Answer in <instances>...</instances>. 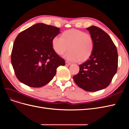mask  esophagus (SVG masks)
Returning <instances> with one entry per match:
<instances>
[{
  "instance_id": "1",
  "label": "esophagus",
  "mask_w": 129,
  "mask_h": 129,
  "mask_svg": "<svg viewBox=\"0 0 129 129\" xmlns=\"http://www.w3.org/2000/svg\"><path fill=\"white\" fill-rule=\"evenodd\" d=\"M65 63H66V65H71V63H70V62H68V61H66Z\"/></svg>"
}]
</instances>
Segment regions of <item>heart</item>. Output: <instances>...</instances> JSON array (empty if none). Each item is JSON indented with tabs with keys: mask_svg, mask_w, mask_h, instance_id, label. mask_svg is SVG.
Segmentation results:
<instances>
[{
	"mask_svg": "<svg viewBox=\"0 0 129 129\" xmlns=\"http://www.w3.org/2000/svg\"><path fill=\"white\" fill-rule=\"evenodd\" d=\"M53 50L58 55L63 54L68 49L69 51L64 55L70 61L82 63L91 56L93 49V40L89 34L76 29L64 31L62 38L54 37L52 40Z\"/></svg>",
	"mask_w": 129,
	"mask_h": 129,
	"instance_id": "heart-1",
	"label": "heart"
}]
</instances>
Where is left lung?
<instances>
[{
  "instance_id": "obj_1",
  "label": "left lung",
  "mask_w": 129,
  "mask_h": 129,
  "mask_svg": "<svg viewBox=\"0 0 129 129\" xmlns=\"http://www.w3.org/2000/svg\"><path fill=\"white\" fill-rule=\"evenodd\" d=\"M93 40V49L89 59L80 65L73 76L75 83L87 91H97L110 84L118 67V53L111 38L103 30L92 26L87 28Z\"/></svg>"
}]
</instances>
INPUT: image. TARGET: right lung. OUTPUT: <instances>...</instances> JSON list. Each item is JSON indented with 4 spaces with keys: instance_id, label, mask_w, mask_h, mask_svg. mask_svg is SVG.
<instances>
[{
    "instance_id": "right-lung-1",
    "label": "right lung",
    "mask_w": 129,
    "mask_h": 129,
    "mask_svg": "<svg viewBox=\"0 0 129 129\" xmlns=\"http://www.w3.org/2000/svg\"><path fill=\"white\" fill-rule=\"evenodd\" d=\"M60 32L59 28L39 23L18 35L11 63L21 83L33 88L44 86L53 79L57 67L65 65L52 45V39Z\"/></svg>"
}]
</instances>
